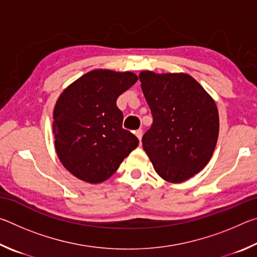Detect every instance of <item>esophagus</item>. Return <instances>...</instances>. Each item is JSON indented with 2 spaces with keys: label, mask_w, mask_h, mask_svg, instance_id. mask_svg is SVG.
I'll return each mask as SVG.
<instances>
[{
  "label": "esophagus",
  "mask_w": 257,
  "mask_h": 257,
  "mask_svg": "<svg viewBox=\"0 0 257 257\" xmlns=\"http://www.w3.org/2000/svg\"><path fill=\"white\" fill-rule=\"evenodd\" d=\"M135 135H136V137L139 139V141H142V137H143V130L142 129H138L135 132Z\"/></svg>",
  "instance_id": "1"
}]
</instances>
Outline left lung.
Here are the masks:
<instances>
[{"label":"left lung","instance_id":"left-lung-1","mask_svg":"<svg viewBox=\"0 0 257 257\" xmlns=\"http://www.w3.org/2000/svg\"><path fill=\"white\" fill-rule=\"evenodd\" d=\"M142 90L153 115L143 149L156 173L180 184L202 171L219 136L214 99L188 73H139Z\"/></svg>","mask_w":257,"mask_h":257}]
</instances>
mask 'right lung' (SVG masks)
<instances>
[{
	"label": "right lung",
	"instance_id": "obj_1",
	"mask_svg": "<svg viewBox=\"0 0 257 257\" xmlns=\"http://www.w3.org/2000/svg\"><path fill=\"white\" fill-rule=\"evenodd\" d=\"M137 79L130 71L96 69L61 93L53 111L54 146L61 163L78 179L105 181L138 146L137 137L122 128L116 106V98Z\"/></svg>",
	"mask_w": 257,
	"mask_h": 257
}]
</instances>
